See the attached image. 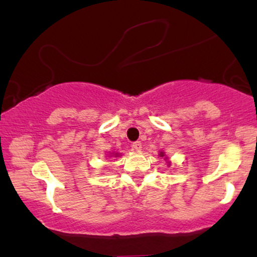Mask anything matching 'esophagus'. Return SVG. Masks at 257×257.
Segmentation results:
<instances>
[{
    "mask_svg": "<svg viewBox=\"0 0 257 257\" xmlns=\"http://www.w3.org/2000/svg\"><path fill=\"white\" fill-rule=\"evenodd\" d=\"M132 147H133V149H134L137 152H140L141 149H143V145H141L140 141H135V143H133Z\"/></svg>",
    "mask_w": 257,
    "mask_h": 257,
    "instance_id": "34e87169",
    "label": "esophagus"
}]
</instances>
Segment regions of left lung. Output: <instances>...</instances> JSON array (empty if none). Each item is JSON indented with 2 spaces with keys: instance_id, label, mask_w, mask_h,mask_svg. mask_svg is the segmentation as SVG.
<instances>
[{
  "instance_id": "1",
  "label": "left lung",
  "mask_w": 257,
  "mask_h": 257,
  "mask_svg": "<svg viewBox=\"0 0 257 257\" xmlns=\"http://www.w3.org/2000/svg\"><path fill=\"white\" fill-rule=\"evenodd\" d=\"M159 157H164V159H166V161L168 162V163H170V162H169V158H168L167 157V156H166V153H164L163 151H161V152H159Z\"/></svg>"
}]
</instances>
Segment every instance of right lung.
I'll use <instances>...</instances> for the list:
<instances>
[{"label": "right lung", "instance_id": "add662e5", "mask_svg": "<svg viewBox=\"0 0 257 257\" xmlns=\"http://www.w3.org/2000/svg\"><path fill=\"white\" fill-rule=\"evenodd\" d=\"M119 153L118 152H111L110 153V157H119Z\"/></svg>", "mask_w": 257, "mask_h": 257}]
</instances>
